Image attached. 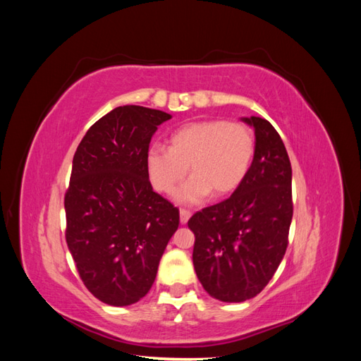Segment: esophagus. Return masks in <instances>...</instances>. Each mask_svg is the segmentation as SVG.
<instances>
[{
	"mask_svg": "<svg viewBox=\"0 0 361 361\" xmlns=\"http://www.w3.org/2000/svg\"><path fill=\"white\" fill-rule=\"evenodd\" d=\"M179 215H180V224H187L188 220L191 218V212L187 211V209H180Z\"/></svg>",
	"mask_w": 361,
	"mask_h": 361,
	"instance_id": "esophagus-1",
	"label": "esophagus"
}]
</instances>
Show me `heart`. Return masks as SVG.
I'll list each match as a JSON object with an SVG mask.
<instances>
[{"label": "heart", "instance_id": "obj_1", "mask_svg": "<svg viewBox=\"0 0 361 361\" xmlns=\"http://www.w3.org/2000/svg\"><path fill=\"white\" fill-rule=\"evenodd\" d=\"M256 152L255 135L241 122L200 120L179 126L169 138V149L152 146L146 155L147 176L158 192L178 191L179 203L203 202L207 195L223 197L247 178Z\"/></svg>", "mask_w": 361, "mask_h": 361}]
</instances>
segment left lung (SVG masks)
<instances>
[{"instance_id":"8db88e82","label":"left lung","mask_w":361,"mask_h":361,"mask_svg":"<svg viewBox=\"0 0 361 361\" xmlns=\"http://www.w3.org/2000/svg\"><path fill=\"white\" fill-rule=\"evenodd\" d=\"M241 120L256 137L247 178L227 200L188 221L195 274L224 302L247 301L268 285L286 253L293 211L290 161L279 133L265 118Z\"/></svg>"}]
</instances>
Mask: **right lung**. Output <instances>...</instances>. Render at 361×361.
Returning a JSON list of instances; mask_svg holds the SVG:
<instances>
[{"label": "right lung", "instance_id": "add662e5", "mask_svg": "<svg viewBox=\"0 0 361 361\" xmlns=\"http://www.w3.org/2000/svg\"><path fill=\"white\" fill-rule=\"evenodd\" d=\"M171 114L117 106L87 130L64 197L66 243L80 277L97 300L123 307L140 301L179 227V209L152 188L150 140Z\"/></svg>", "mask_w": 361, "mask_h": 361}]
</instances>
